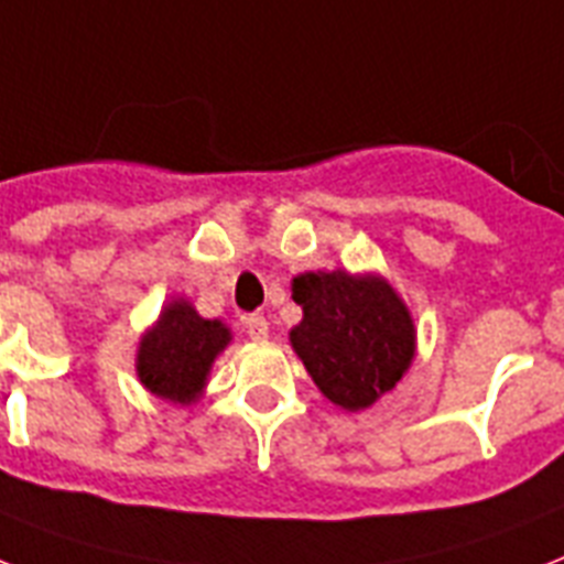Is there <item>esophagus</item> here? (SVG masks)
I'll use <instances>...</instances> for the list:
<instances>
[{"label": "esophagus", "mask_w": 564, "mask_h": 564, "mask_svg": "<svg viewBox=\"0 0 564 564\" xmlns=\"http://www.w3.org/2000/svg\"><path fill=\"white\" fill-rule=\"evenodd\" d=\"M246 333H249L254 341H263V338L269 336V322L260 313L249 315V318H246Z\"/></svg>", "instance_id": "1"}]
</instances>
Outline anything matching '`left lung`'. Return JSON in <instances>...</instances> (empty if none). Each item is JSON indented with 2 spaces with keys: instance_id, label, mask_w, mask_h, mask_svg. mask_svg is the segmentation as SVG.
Wrapping results in <instances>:
<instances>
[{
  "instance_id": "obj_1",
  "label": "left lung",
  "mask_w": 564,
  "mask_h": 564,
  "mask_svg": "<svg viewBox=\"0 0 564 564\" xmlns=\"http://www.w3.org/2000/svg\"><path fill=\"white\" fill-rule=\"evenodd\" d=\"M292 297L304 310L292 347L329 402L368 409L409 370L414 324L386 281L306 272L292 281Z\"/></svg>"
}]
</instances>
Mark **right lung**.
Instances as JSON below:
<instances>
[{
	"label": "right lung",
	"instance_id": "obj_1",
	"mask_svg": "<svg viewBox=\"0 0 564 564\" xmlns=\"http://www.w3.org/2000/svg\"><path fill=\"white\" fill-rule=\"evenodd\" d=\"M228 338L231 333L223 324L199 318L187 301H173L139 347L141 382L164 400L191 402Z\"/></svg>",
	"mask_w": 564,
	"mask_h": 564
}]
</instances>
